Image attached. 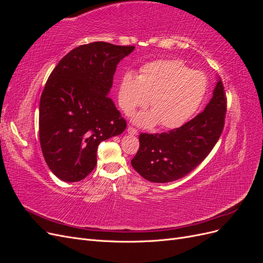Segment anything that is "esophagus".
I'll use <instances>...</instances> for the list:
<instances>
[{
  "label": "esophagus",
  "mask_w": 263,
  "mask_h": 263,
  "mask_svg": "<svg viewBox=\"0 0 263 263\" xmlns=\"http://www.w3.org/2000/svg\"><path fill=\"white\" fill-rule=\"evenodd\" d=\"M127 133H128L129 135H138V132H137V129H135L134 127H128V128H127Z\"/></svg>",
  "instance_id": "obj_1"
}]
</instances>
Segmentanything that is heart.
<instances>
[{
    "instance_id": "1",
    "label": "heart",
    "mask_w": 263,
    "mask_h": 263,
    "mask_svg": "<svg viewBox=\"0 0 263 263\" xmlns=\"http://www.w3.org/2000/svg\"><path fill=\"white\" fill-rule=\"evenodd\" d=\"M208 78L201 71L191 70L176 59L156 60L140 68L139 76L127 72L118 90V103L125 114L149 105L151 110L139 113L134 123L149 127L158 122L163 128H177L185 124L203 103L208 92Z\"/></svg>"
}]
</instances>
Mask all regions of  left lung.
Masks as SVG:
<instances>
[{"label":"left lung","instance_id":"8db88e82","mask_svg":"<svg viewBox=\"0 0 263 263\" xmlns=\"http://www.w3.org/2000/svg\"><path fill=\"white\" fill-rule=\"evenodd\" d=\"M226 97L218 78L213 97L202 113L179 128L161 134H140L139 150L132 165L155 183H168L194 170L216 145L225 124Z\"/></svg>","mask_w":263,"mask_h":263}]
</instances>
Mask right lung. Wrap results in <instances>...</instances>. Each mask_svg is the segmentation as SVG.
<instances>
[{
  "label": "right lung",
  "instance_id": "obj_1",
  "mask_svg": "<svg viewBox=\"0 0 263 263\" xmlns=\"http://www.w3.org/2000/svg\"><path fill=\"white\" fill-rule=\"evenodd\" d=\"M134 49L104 42L82 45L52 70L39 104V140L46 163L60 180L86 178L97 165L100 142L125 130L108 93L118 62Z\"/></svg>",
  "mask_w": 263,
  "mask_h": 263
}]
</instances>
